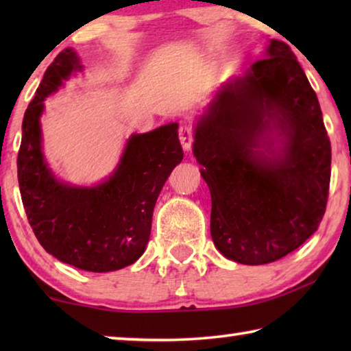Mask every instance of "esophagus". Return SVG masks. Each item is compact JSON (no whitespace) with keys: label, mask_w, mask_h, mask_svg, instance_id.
Instances as JSON below:
<instances>
[{"label":"esophagus","mask_w":351,"mask_h":351,"mask_svg":"<svg viewBox=\"0 0 351 351\" xmlns=\"http://www.w3.org/2000/svg\"><path fill=\"white\" fill-rule=\"evenodd\" d=\"M180 141L182 144L184 150H190V147H192V142H193V130L192 127L189 125V123H181L180 125Z\"/></svg>","instance_id":"1"}]
</instances>
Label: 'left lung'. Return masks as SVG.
<instances>
[{"mask_svg": "<svg viewBox=\"0 0 351 351\" xmlns=\"http://www.w3.org/2000/svg\"><path fill=\"white\" fill-rule=\"evenodd\" d=\"M193 134L212 197L210 235L226 258L271 263L316 232L331 145L316 93L287 43L271 40L263 58L221 86Z\"/></svg>", "mask_w": 351, "mask_h": 351, "instance_id": "left-lung-1", "label": "left lung"}]
</instances>
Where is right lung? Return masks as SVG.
<instances>
[{
	"instance_id": "1",
	"label": "right lung",
	"mask_w": 351,
	"mask_h": 351,
	"mask_svg": "<svg viewBox=\"0 0 351 351\" xmlns=\"http://www.w3.org/2000/svg\"><path fill=\"white\" fill-rule=\"evenodd\" d=\"M80 69L75 52L63 49L27 106L16 161L20 193L29 224L46 252L83 271L110 272L144 254L159 192L184 153L178 123H169L133 134L114 173L99 186L57 181L41 152L40 116L43 100Z\"/></svg>"
}]
</instances>
